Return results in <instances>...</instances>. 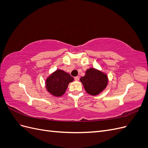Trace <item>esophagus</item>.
<instances>
[{
  "mask_svg": "<svg viewBox=\"0 0 148 148\" xmlns=\"http://www.w3.org/2000/svg\"><path fill=\"white\" fill-rule=\"evenodd\" d=\"M79 79V77H78V76H77V77H75V81H78Z\"/></svg>",
  "mask_w": 148,
  "mask_h": 148,
  "instance_id": "1",
  "label": "esophagus"
}]
</instances>
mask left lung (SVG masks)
<instances>
[{
	"label": "left lung",
	"instance_id": "1",
	"mask_svg": "<svg viewBox=\"0 0 148 148\" xmlns=\"http://www.w3.org/2000/svg\"><path fill=\"white\" fill-rule=\"evenodd\" d=\"M84 88L89 95L96 96L104 91L108 83L107 75L95 68L86 71L84 77L80 78Z\"/></svg>",
	"mask_w": 148,
	"mask_h": 148
}]
</instances>
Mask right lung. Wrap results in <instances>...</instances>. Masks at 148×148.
Listing matches in <instances>:
<instances>
[{
	"label": "right lung",
	"mask_w": 148,
	"mask_h": 148,
	"mask_svg": "<svg viewBox=\"0 0 148 148\" xmlns=\"http://www.w3.org/2000/svg\"><path fill=\"white\" fill-rule=\"evenodd\" d=\"M73 80L74 78L69 73L58 69L46 79V89L52 95L60 97L65 92L69 84Z\"/></svg>",
	"instance_id": "add662e5"
}]
</instances>
